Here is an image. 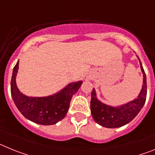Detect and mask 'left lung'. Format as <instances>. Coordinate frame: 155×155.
<instances>
[{
	"mask_svg": "<svg viewBox=\"0 0 155 155\" xmlns=\"http://www.w3.org/2000/svg\"><path fill=\"white\" fill-rule=\"evenodd\" d=\"M137 57L139 60L143 78L140 92L135 99L119 106H111L100 102L97 98L96 91L93 88L91 91V113L94 121L100 126L106 128L123 127L132 121L143 108L147 97V80L141 62L138 56Z\"/></svg>",
	"mask_w": 155,
	"mask_h": 155,
	"instance_id": "1",
	"label": "left lung"
}]
</instances>
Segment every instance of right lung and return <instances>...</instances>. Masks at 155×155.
I'll use <instances>...</instances> for the list:
<instances>
[{
    "instance_id": "add662e5",
    "label": "right lung",
    "mask_w": 155,
    "mask_h": 155,
    "mask_svg": "<svg viewBox=\"0 0 155 155\" xmlns=\"http://www.w3.org/2000/svg\"><path fill=\"white\" fill-rule=\"evenodd\" d=\"M19 61L13 69L11 93L20 113L30 121L40 125H53L66 116L72 96L78 91L82 81L70 83L59 92L46 97H29L22 94L16 84Z\"/></svg>"
}]
</instances>
